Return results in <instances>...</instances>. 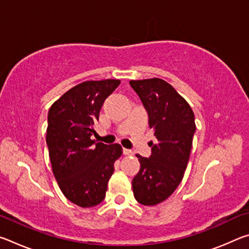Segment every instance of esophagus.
Masks as SVG:
<instances>
[{"mask_svg": "<svg viewBox=\"0 0 249 249\" xmlns=\"http://www.w3.org/2000/svg\"><path fill=\"white\" fill-rule=\"evenodd\" d=\"M123 154H124V155H127V156H130V155H133V151L130 150V149L123 148Z\"/></svg>", "mask_w": 249, "mask_h": 249, "instance_id": "1", "label": "esophagus"}]
</instances>
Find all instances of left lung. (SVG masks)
Returning <instances> with one entry per match:
<instances>
[{
	"mask_svg": "<svg viewBox=\"0 0 249 249\" xmlns=\"http://www.w3.org/2000/svg\"><path fill=\"white\" fill-rule=\"evenodd\" d=\"M148 114L157 142H150L148 158L136 155L141 169L133 179L134 196L142 205H156L178 188L187 169L196 133L195 114L182 96L159 78L132 80Z\"/></svg>",
	"mask_w": 249,
	"mask_h": 249,
	"instance_id": "1",
	"label": "left lung"
}]
</instances>
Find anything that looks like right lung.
Here are the masks:
<instances>
[{"instance_id":"obj_1","label":"right lung","mask_w":249,"mask_h":249,"mask_svg":"<svg viewBox=\"0 0 249 249\" xmlns=\"http://www.w3.org/2000/svg\"><path fill=\"white\" fill-rule=\"evenodd\" d=\"M120 83L116 79L82 82L49 108L46 142L53 172L67 199L81 208L104 200L114 162L122 155L121 145L92 140L100 109Z\"/></svg>"}]
</instances>
